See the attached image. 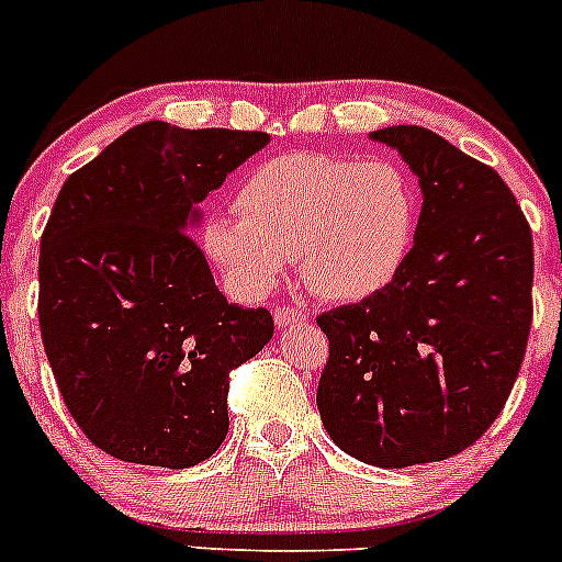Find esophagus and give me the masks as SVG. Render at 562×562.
Instances as JSON below:
<instances>
[{
  "label": "esophagus",
  "instance_id": "obj_1",
  "mask_svg": "<svg viewBox=\"0 0 562 562\" xmlns=\"http://www.w3.org/2000/svg\"><path fill=\"white\" fill-rule=\"evenodd\" d=\"M274 321H277V326L307 324L310 313H307V310L296 307V304H280V307H274Z\"/></svg>",
  "mask_w": 562,
  "mask_h": 562
}]
</instances>
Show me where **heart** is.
Returning <instances> with one entry per match:
<instances>
[{"instance_id":"heart-1","label":"heart","mask_w":562,"mask_h":562,"mask_svg":"<svg viewBox=\"0 0 562 562\" xmlns=\"http://www.w3.org/2000/svg\"><path fill=\"white\" fill-rule=\"evenodd\" d=\"M238 216H211L203 241L244 288L269 291L296 255L310 291L362 302L408 258L419 198L401 165L340 154H282L255 167L236 194Z\"/></svg>"}]
</instances>
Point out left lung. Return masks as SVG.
Wrapping results in <instances>:
<instances>
[{
    "label": "left lung",
    "mask_w": 562,
    "mask_h": 562,
    "mask_svg": "<svg viewBox=\"0 0 562 562\" xmlns=\"http://www.w3.org/2000/svg\"><path fill=\"white\" fill-rule=\"evenodd\" d=\"M423 189L395 280L318 315V403L331 442L373 467L445 461L508 401L532 324V233L508 183L423 125L373 131Z\"/></svg>",
    "instance_id": "1"
}]
</instances>
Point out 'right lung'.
<instances>
[{"mask_svg":"<svg viewBox=\"0 0 562 562\" xmlns=\"http://www.w3.org/2000/svg\"><path fill=\"white\" fill-rule=\"evenodd\" d=\"M263 131L117 136L63 183L37 263V318L76 426L120 461L183 470L225 442L231 370L274 335L266 307L227 304L189 225Z\"/></svg>","mask_w":562,"mask_h":562,"instance_id":"obj_1","label":"right lung"}]
</instances>
